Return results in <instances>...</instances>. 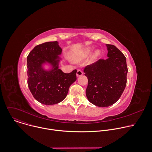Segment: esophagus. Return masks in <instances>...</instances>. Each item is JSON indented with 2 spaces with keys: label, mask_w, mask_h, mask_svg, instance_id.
Masks as SVG:
<instances>
[{
  "label": "esophagus",
  "mask_w": 152,
  "mask_h": 152,
  "mask_svg": "<svg viewBox=\"0 0 152 152\" xmlns=\"http://www.w3.org/2000/svg\"><path fill=\"white\" fill-rule=\"evenodd\" d=\"M83 75V72L81 70H77V73H76V75L77 77L79 76H80Z\"/></svg>",
  "instance_id": "34e87169"
}]
</instances>
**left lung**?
<instances>
[{
  "mask_svg": "<svg viewBox=\"0 0 152 152\" xmlns=\"http://www.w3.org/2000/svg\"><path fill=\"white\" fill-rule=\"evenodd\" d=\"M107 46L108 58L99 59L83 69L88 79L86 96L90 102L99 107L115 104L127 85L128 69L126 57L115 45Z\"/></svg>",
  "mask_w": 152,
  "mask_h": 152,
  "instance_id": "left-lung-1",
  "label": "left lung"
}]
</instances>
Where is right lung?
Here are the masks:
<instances>
[{
    "mask_svg": "<svg viewBox=\"0 0 152 152\" xmlns=\"http://www.w3.org/2000/svg\"><path fill=\"white\" fill-rule=\"evenodd\" d=\"M62 49L57 41L47 42L35 46L27 57L28 86L34 98L41 104L51 105L61 102L70 85L76 81L77 70L65 73L58 68V56ZM45 61L55 67L44 72L40 65Z\"/></svg>",
    "mask_w": 152,
    "mask_h": 152,
    "instance_id": "add662e5",
    "label": "right lung"
}]
</instances>
